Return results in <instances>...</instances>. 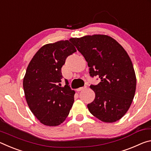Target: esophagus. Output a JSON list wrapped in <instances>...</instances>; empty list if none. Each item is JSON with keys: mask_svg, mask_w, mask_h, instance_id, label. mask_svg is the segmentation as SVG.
<instances>
[{"mask_svg": "<svg viewBox=\"0 0 151 151\" xmlns=\"http://www.w3.org/2000/svg\"><path fill=\"white\" fill-rule=\"evenodd\" d=\"M86 88V86H84V87H81V88H78V89H76V91H77V92H80V91H81L84 90V89Z\"/></svg>", "mask_w": 151, "mask_h": 151, "instance_id": "1", "label": "esophagus"}]
</instances>
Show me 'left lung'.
I'll return each instance as SVG.
<instances>
[{
	"label": "left lung",
	"instance_id": "8db88e82",
	"mask_svg": "<svg viewBox=\"0 0 151 151\" xmlns=\"http://www.w3.org/2000/svg\"><path fill=\"white\" fill-rule=\"evenodd\" d=\"M69 40L88 63L91 77L101 79L98 85L90 86L95 98L88 104V111L103 122L119 121L131 106L136 91V75L126 50L107 35H87Z\"/></svg>",
	"mask_w": 151,
	"mask_h": 151
}]
</instances>
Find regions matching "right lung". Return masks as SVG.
Here are the masks:
<instances>
[{"label": "right lung", "instance_id": "obj_1", "mask_svg": "<svg viewBox=\"0 0 151 151\" xmlns=\"http://www.w3.org/2000/svg\"><path fill=\"white\" fill-rule=\"evenodd\" d=\"M76 51L69 40L45 45L28 65L23 88L29 109L42 124L55 127L65 121L74 103L75 92L68 81L60 86L61 68L68 56Z\"/></svg>", "mask_w": 151, "mask_h": 151}]
</instances>
